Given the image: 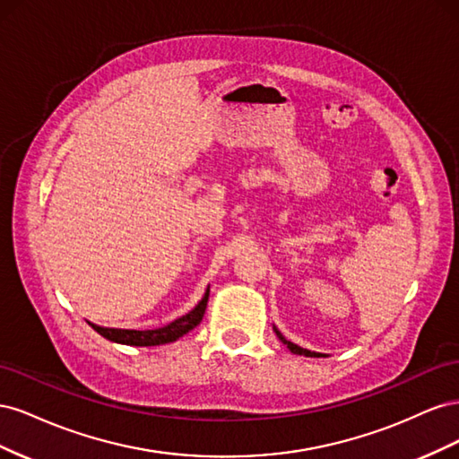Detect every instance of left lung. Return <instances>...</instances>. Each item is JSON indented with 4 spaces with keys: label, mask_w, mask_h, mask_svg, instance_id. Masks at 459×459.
I'll list each match as a JSON object with an SVG mask.
<instances>
[{
    "label": "left lung",
    "mask_w": 459,
    "mask_h": 459,
    "mask_svg": "<svg viewBox=\"0 0 459 459\" xmlns=\"http://www.w3.org/2000/svg\"><path fill=\"white\" fill-rule=\"evenodd\" d=\"M273 331H275V335H277V339H280L285 346H287V349L290 351V352H293V354H304V356H316V352H312V351H307V349H302V346H299V344H295V342H290V341H287L283 335H281V333L280 331H277V327L273 325Z\"/></svg>",
    "instance_id": "1"
}]
</instances>
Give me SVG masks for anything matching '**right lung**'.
<instances>
[{
    "label": "right lung",
    "instance_id": "right-lung-1",
    "mask_svg": "<svg viewBox=\"0 0 459 459\" xmlns=\"http://www.w3.org/2000/svg\"><path fill=\"white\" fill-rule=\"evenodd\" d=\"M206 302H208V290L204 293L203 300L193 308L189 314L174 319L172 324L159 327V329H145V331H137V329H110V327H101L91 324V327L103 335L105 339L118 342V344H130V346H157V344H169L178 341L179 337H184L186 333L191 329H195L206 310Z\"/></svg>",
    "mask_w": 459,
    "mask_h": 459
}]
</instances>
